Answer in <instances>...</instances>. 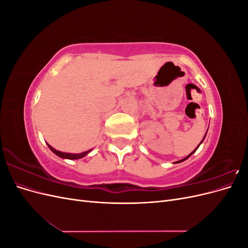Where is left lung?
I'll use <instances>...</instances> for the list:
<instances>
[{
	"mask_svg": "<svg viewBox=\"0 0 248 248\" xmlns=\"http://www.w3.org/2000/svg\"><path fill=\"white\" fill-rule=\"evenodd\" d=\"M205 137H206V136H205ZM204 139H205V138H204ZM204 139H202V140H204ZM202 141H201V142H202ZM200 145H201V144H200ZM200 145H199V146H200ZM198 148H199V147H198ZM198 148H197V149H198ZM197 149H196V150H194V151H192V152H191V153H190V154H189L188 156H186V157H185V158H183V159H181V160H179V161H177V162L179 163V162H182V161L186 160L187 158H188V157H190V156H191V155H192V154H193L194 152H196V151H197Z\"/></svg>",
	"mask_w": 248,
	"mask_h": 248,
	"instance_id": "8db88e82",
	"label": "left lung"
}]
</instances>
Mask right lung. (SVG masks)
Wrapping results in <instances>:
<instances>
[{"label":"right lung","mask_w":248,"mask_h":248,"mask_svg":"<svg viewBox=\"0 0 248 248\" xmlns=\"http://www.w3.org/2000/svg\"><path fill=\"white\" fill-rule=\"evenodd\" d=\"M47 146H48V148L51 150L52 152H54L56 155H58V156H60V157H62V158H67V159H78V158H81V157H84V156H86L90 151H91V150H89V151H86V152H84V153H80V154H71V153H63V152H60V151H57L56 149H54L52 148L51 146H49L48 144H47Z\"/></svg>","instance_id":"add662e5"}]
</instances>
